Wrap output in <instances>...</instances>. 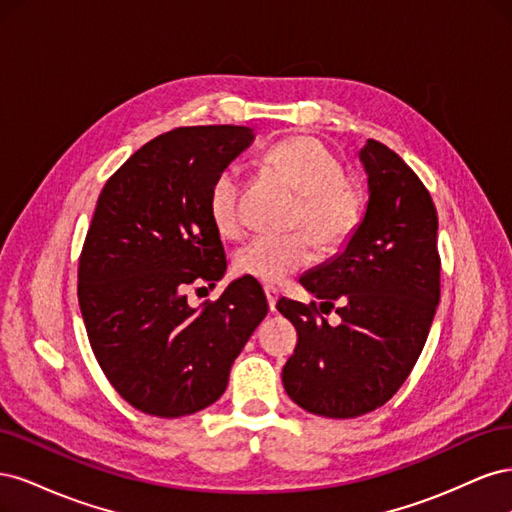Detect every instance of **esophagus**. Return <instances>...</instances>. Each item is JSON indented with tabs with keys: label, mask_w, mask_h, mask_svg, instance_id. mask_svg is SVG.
<instances>
[{
	"label": "esophagus",
	"mask_w": 512,
	"mask_h": 512,
	"mask_svg": "<svg viewBox=\"0 0 512 512\" xmlns=\"http://www.w3.org/2000/svg\"><path fill=\"white\" fill-rule=\"evenodd\" d=\"M265 294H267L269 309H271V312H275V303H277V297H280V292H277L275 286H265Z\"/></svg>",
	"instance_id": "1"
}]
</instances>
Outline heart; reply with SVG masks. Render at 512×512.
<instances>
[{
  "label": "heart",
  "instance_id": "1",
  "mask_svg": "<svg viewBox=\"0 0 512 512\" xmlns=\"http://www.w3.org/2000/svg\"><path fill=\"white\" fill-rule=\"evenodd\" d=\"M262 168L297 194L286 237H256L239 247L235 271L258 282L277 284L314 258V246L333 254L354 237L363 222L365 196L346 179L335 153L314 136H290L273 143L260 158ZM209 215L220 235L241 239L247 230L243 177L235 166L222 168L209 188Z\"/></svg>",
  "mask_w": 512,
  "mask_h": 512
}]
</instances>
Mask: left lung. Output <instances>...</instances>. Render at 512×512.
I'll list each match as a JSON object with an SVG mask.
<instances>
[{
    "instance_id": "left-lung-1",
    "label": "left lung",
    "mask_w": 512,
    "mask_h": 512,
    "mask_svg": "<svg viewBox=\"0 0 512 512\" xmlns=\"http://www.w3.org/2000/svg\"><path fill=\"white\" fill-rule=\"evenodd\" d=\"M365 218L344 254L301 277L320 301L282 297L297 329L282 380L303 410L354 418L384 406L423 352L440 303L438 211L425 183L393 149L369 138ZM343 322L331 328L321 314Z\"/></svg>"
}]
</instances>
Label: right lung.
<instances>
[{
  "instance_id": "right-lung-1",
  "label": "right lung",
  "mask_w": 512,
  "mask_h": 512,
  "mask_svg": "<svg viewBox=\"0 0 512 512\" xmlns=\"http://www.w3.org/2000/svg\"><path fill=\"white\" fill-rule=\"evenodd\" d=\"M252 141L245 126L175 128L132 153L98 196L79 256V305L104 376L145 414L177 418L218 401L269 312L254 277L200 307L185 294L213 288L226 271L209 188Z\"/></svg>"
}]
</instances>
